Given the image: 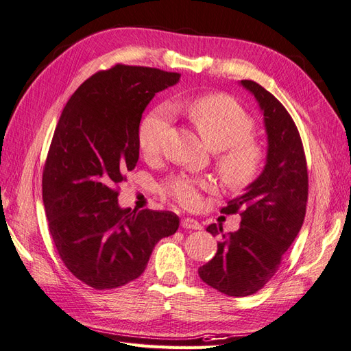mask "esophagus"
Masks as SVG:
<instances>
[{"label": "esophagus", "mask_w": 351, "mask_h": 351, "mask_svg": "<svg viewBox=\"0 0 351 351\" xmlns=\"http://www.w3.org/2000/svg\"><path fill=\"white\" fill-rule=\"evenodd\" d=\"M182 228H184V229H192V230H201V229H202L199 221L195 220V219H191V217H184V219L182 220Z\"/></svg>", "instance_id": "34e87169"}]
</instances>
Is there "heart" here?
<instances>
[{"mask_svg": "<svg viewBox=\"0 0 351 351\" xmlns=\"http://www.w3.org/2000/svg\"><path fill=\"white\" fill-rule=\"evenodd\" d=\"M207 146L219 152L216 164L223 183L230 189H243L259 176L263 149L253 136L254 121L238 102L223 93L195 98L186 108ZM169 108L158 107L144 116L136 131V141L144 158L158 156L169 123ZM210 183L177 176L164 184V192L186 208L198 207L201 191Z\"/></svg>", "mask_w": 351, "mask_h": 351, "instance_id": "obj_1", "label": "heart"}]
</instances>
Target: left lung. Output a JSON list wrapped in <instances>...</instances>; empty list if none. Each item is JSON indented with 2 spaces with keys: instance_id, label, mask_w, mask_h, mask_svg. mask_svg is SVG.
I'll return each instance as SVG.
<instances>
[{
  "instance_id": "8db88e82",
  "label": "left lung",
  "mask_w": 351,
  "mask_h": 351,
  "mask_svg": "<svg viewBox=\"0 0 351 351\" xmlns=\"http://www.w3.org/2000/svg\"><path fill=\"white\" fill-rule=\"evenodd\" d=\"M263 113L268 135L267 164L245 192L221 208L225 215L240 213L241 225L223 234L221 225L207 230L223 237L217 253L198 269L204 283L228 296H249L276 274L283 254L302 228L308 173L298 128L283 104L253 80H241Z\"/></svg>"
}]
</instances>
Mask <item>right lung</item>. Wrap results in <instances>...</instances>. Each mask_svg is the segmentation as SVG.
<instances>
[{
	"instance_id": "1",
	"label": "right lung",
	"mask_w": 351,
	"mask_h": 351,
	"mask_svg": "<svg viewBox=\"0 0 351 351\" xmlns=\"http://www.w3.org/2000/svg\"><path fill=\"white\" fill-rule=\"evenodd\" d=\"M178 80V73L117 64L83 82L59 117L43 169V204L65 267L97 290L138 278L153 247L180 225L171 211L117 204L138 160L143 111Z\"/></svg>"
}]
</instances>
